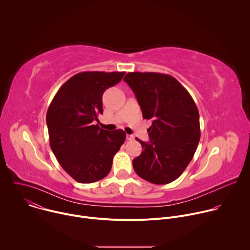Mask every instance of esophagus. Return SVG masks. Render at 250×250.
<instances>
[{
    "label": "esophagus",
    "mask_w": 250,
    "mask_h": 250,
    "mask_svg": "<svg viewBox=\"0 0 250 250\" xmlns=\"http://www.w3.org/2000/svg\"><path fill=\"white\" fill-rule=\"evenodd\" d=\"M134 138V136L132 134H126V139L127 140H132Z\"/></svg>",
    "instance_id": "esophagus-1"
}]
</instances>
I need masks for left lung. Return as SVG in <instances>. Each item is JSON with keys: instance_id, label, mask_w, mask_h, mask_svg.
Listing matches in <instances>:
<instances>
[{"instance_id": "1", "label": "left lung", "mask_w": 250, "mask_h": 250, "mask_svg": "<svg viewBox=\"0 0 250 250\" xmlns=\"http://www.w3.org/2000/svg\"><path fill=\"white\" fill-rule=\"evenodd\" d=\"M133 91L142 117L151 120L149 142L132 160L136 174L164 185L179 177L191 162L200 141V117L189 92L174 77L154 72H129L124 78Z\"/></svg>"}]
</instances>
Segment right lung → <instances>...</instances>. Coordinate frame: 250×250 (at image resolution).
<instances>
[{
    "label": "right lung",
    "instance_id": "1",
    "mask_svg": "<svg viewBox=\"0 0 250 250\" xmlns=\"http://www.w3.org/2000/svg\"><path fill=\"white\" fill-rule=\"evenodd\" d=\"M125 74L78 73L60 87L47 110L50 147L61 167L79 183H93L108 175L125 140L122 129L110 132L93 125L103 114L104 92Z\"/></svg>",
    "mask_w": 250,
    "mask_h": 250
}]
</instances>
